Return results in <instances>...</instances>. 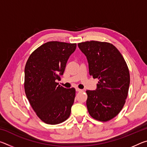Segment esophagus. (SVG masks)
Returning a JSON list of instances; mask_svg holds the SVG:
<instances>
[{
  "label": "esophagus",
  "mask_w": 147,
  "mask_h": 147,
  "mask_svg": "<svg viewBox=\"0 0 147 147\" xmlns=\"http://www.w3.org/2000/svg\"><path fill=\"white\" fill-rule=\"evenodd\" d=\"M76 91L77 92H80V91H82V89H79V88H76Z\"/></svg>",
  "instance_id": "esophagus-1"
}]
</instances>
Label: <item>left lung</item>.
<instances>
[{"mask_svg": "<svg viewBox=\"0 0 147 147\" xmlns=\"http://www.w3.org/2000/svg\"><path fill=\"white\" fill-rule=\"evenodd\" d=\"M89 64V74L98 78L97 88L86 91V105L92 117L102 122L115 117L123 109L130 86V73L120 52L107 42L78 44Z\"/></svg>", "mask_w": 147, "mask_h": 147, "instance_id": "obj_1", "label": "left lung"}]
</instances>
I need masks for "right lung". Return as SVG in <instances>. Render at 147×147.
<instances>
[{"label":"right lung","mask_w":147,"mask_h":147,"mask_svg":"<svg viewBox=\"0 0 147 147\" xmlns=\"http://www.w3.org/2000/svg\"><path fill=\"white\" fill-rule=\"evenodd\" d=\"M76 43L49 41L35 50L24 68V91L36 115L44 123L57 124L71 114L76 90L58 85Z\"/></svg>","instance_id":"right-lung-1"}]
</instances>
